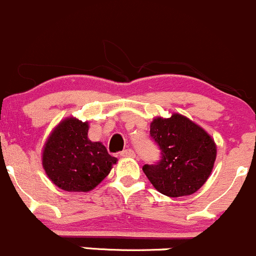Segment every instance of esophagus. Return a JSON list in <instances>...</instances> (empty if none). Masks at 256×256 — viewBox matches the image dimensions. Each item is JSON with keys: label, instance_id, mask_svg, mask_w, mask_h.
<instances>
[{"label": "esophagus", "instance_id": "1", "mask_svg": "<svg viewBox=\"0 0 256 256\" xmlns=\"http://www.w3.org/2000/svg\"><path fill=\"white\" fill-rule=\"evenodd\" d=\"M120 156H123V158H134V156H136V153H134L133 149L128 148L120 152Z\"/></svg>", "mask_w": 256, "mask_h": 256}]
</instances>
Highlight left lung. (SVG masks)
<instances>
[{
    "label": "left lung",
    "instance_id": "left-lung-1",
    "mask_svg": "<svg viewBox=\"0 0 256 256\" xmlns=\"http://www.w3.org/2000/svg\"><path fill=\"white\" fill-rule=\"evenodd\" d=\"M149 134L160 150L158 162L143 166L154 188L172 198L190 196L200 189L216 158L212 136L180 114L156 118Z\"/></svg>",
    "mask_w": 256,
    "mask_h": 256
}]
</instances>
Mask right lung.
<instances>
[{
    "instance_id": "1",
    "label": "right lung",
    "mask_w": 256,
    "mask_h": 256,
    "mask_svg": "<svg viewBox=\"0 0 256 256\" xmlns=\"http://www.w3.org/2000/svg\"><path fill=\"white\" fill-rule=\"evenodd\" d=\"M88 124L76 118L53 130L43 150L48 178L67 192H90L110 174L117 158L100 142L88 139Z\"/></svg>"
}]
</instances>
